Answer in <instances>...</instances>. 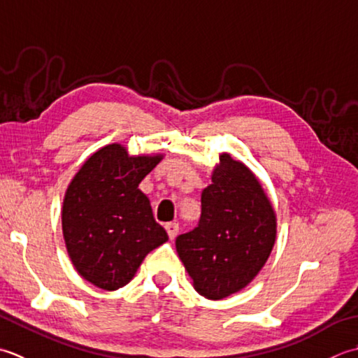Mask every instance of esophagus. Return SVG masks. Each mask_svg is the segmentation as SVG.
<instances>
[{
    "label": "esophagus",
    "mask_w": 358,
    "mask_h": 358,
    "mask_svg": "<svg viewBox=\"0 0 358 358\" xmlns=\"http://www.w3.org/2000/svg\"><path fill=\"white\" fill-rule=\"evenodd\" d=\"M165 230H166V233H169L170 239H174L179 233V224L178 222H169L165 225Z\"/></svg>",
    "instance_id": "34e87169"
}]
</instances>
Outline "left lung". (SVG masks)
<instances>
[{
	"mask_svg": "<svg viewBox=\"0 0 358 358\" xmlns=\"http://www.w3.org/2000/svg\"><path fill=\"white\" fill-rule=\"evenodd\" d=\"M276 227L275 208L259 179L222 152L202 192L199 225L176 238L194 290L216 301L249 286L271 257Z\"/></svg>",
	"mask_w": 358,
	"mask_h": 358,
	"instance_id": "1",
	"label": "left lung"
}]
</instances>
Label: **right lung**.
I'll use <instances>...</instances> for the list:
<instances>
[{
	"label": "right lung",
	"instance_id": "right-lung-1",
	"mask_svg": "<svg viewBox=\"0 0 358 358\" xmlns=\"http://www.w3.org/2000/svg\"><path fill=\"white\" fill-rule=\"evenodd\" d=\"M165 155H128L109 143L87 157L64 193L62 229L76 271L103 290L134 278L145 257L169 241L138 184Z\"/></svg>",
	"mask_w": 358,
	"mask_h": 358
}]
</instances>
